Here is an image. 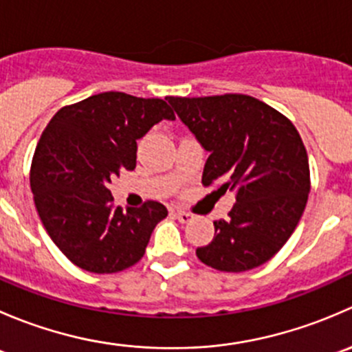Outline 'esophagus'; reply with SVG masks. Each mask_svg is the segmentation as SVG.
<instances>
[{
    "label": "esophagus",
    "mask_w": 352,
    "mask_h": 352,
    "mask_svg": "<svg viewBox=\"0 0 352 352\" xmlns=\"http://www.w3.org/2000/svg\"><path fill=\"white\" fill-rule=\"evenodd\" d=\"M173 216H175L177 219H179L180 223H189L190 219H192V214L187 211H180V209H177V211H173Z\"/></svg>",
    "instance_id": "esophagus-1"
}]
</instances>
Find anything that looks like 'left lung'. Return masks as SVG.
Masks as SVG:
<instances>
[{"mask_svg": "<svg viewBox=\"0 0 352 352\" xmlns=\"http://www.w3.org/2000/svg\"><path fill=\"white\" fill-rule=\"evenodd\" d=\"M209 151L202 186L235 192L228 219L196 250L223 272H243L274 257L296 228L310 192V166L300 133L271 105L242 94L166 97Z\"/></svg>", "mask_w": 352, "mask_h": 352, "instance_id": "left-lung-1", "label": "left lung"}]
</instances>
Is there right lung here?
<instances>
[{"instance_id": "add662e5", "label": "right lung", "mask_w": 352, "mask_h": 352, "mask_svg": "<svg viewBox=\"0 0 352 352\" xmlns=\"http://www.w3.org/2000/svg\"><path fill=\"white\" fill-rule=\"evenodd\" d=\"M175 113L162 98L104 91L59 109L35 148L30 187L52 242L78 267L124 271L144 255L168 211L156 201L126 212L107 189L120 170L136 168V141Z\"/></svg>"}]
</instances>
